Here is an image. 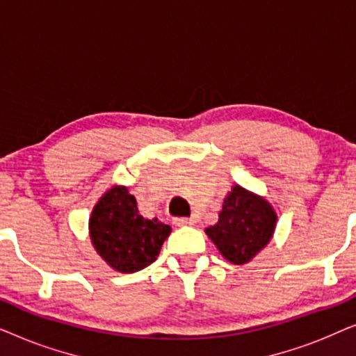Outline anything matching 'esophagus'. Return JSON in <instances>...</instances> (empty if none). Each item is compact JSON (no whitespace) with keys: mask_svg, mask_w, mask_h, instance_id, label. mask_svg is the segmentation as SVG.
<instances>
[{"mask_svg":"<svg viewBox=\"0 0 356 356\" xmlns=\"http://www.w3.org/2000/svg\"><path fill=\"white\" fill-rule=\"evenodd\" d=\"M173 225L175 227H186V225H193V220L188 217H177L173 218Z\"/></svg>","mask_w":356,"mask_h":356,"instance_id":"1","label":"esophagus"}]
</instances>
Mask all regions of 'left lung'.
<instances>
[{"label":"left lung","instance_id":"1","mask_svg":"<svg viewBox=\"0 0 356 356\" xmlns=\"http://www.w3.org/2000/svg\"><path fill=\"white\" fill-rule=\"evenodd\" d=\"M275 225L277 213L267 199L233 184L223 199L218 222L204 232L228 262L243 266L269 245Z\"/></svg>","mask_w":356,"mask_h":356}]
</instances>
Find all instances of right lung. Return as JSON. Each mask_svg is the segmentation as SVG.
<instances>
[{
    "label": "right lung",
    "mask_w": 356,
    "mask_h": 356,
    "mask_svg": "<svg viewBox=\"0 0 356 356\" xmlns=\"http://www.w3.org/2000/svg\"><path fill=\"white\" fill-rule=\"evenodd\" d=\"M172 227L159 218H144L126 186H111L92 209L89 236L92 246L111 269L133 274L157 259Z\"/></svg>",
    "instance_id": "right-lung-1"
}]
</instances>
